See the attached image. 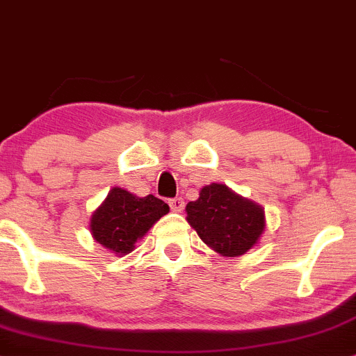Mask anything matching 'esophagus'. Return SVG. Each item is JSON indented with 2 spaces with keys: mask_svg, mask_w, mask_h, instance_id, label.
<instances>
[{
  "mask_svg": "<svg viewBox=\"0 0 356 356\" xmlns=\"http://www.w3.org/2000/svg\"><path fill=\"white\" fill-rule=\"evenodd\" d=\"M169 206L170 209L174 212H181L184 209V199L182 197H174L169 201Z\"/></svg>",
  "mask_w": 356,
  "mask_h": 356,
  "instance_id": "esophagus-1",
  "label": "esophagus"
}]
</instances>
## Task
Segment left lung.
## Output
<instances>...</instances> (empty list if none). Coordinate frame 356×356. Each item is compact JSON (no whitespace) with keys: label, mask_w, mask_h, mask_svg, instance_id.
Wrapping results in <instances>:
<instances>
[{"label":"left lung","mask_w":356,"mask_h":356,"mask_svg":"<svg viewBox=\"0 0 356 356\" xmlns=\"http://www.w3.org/2000/svg\"><path fill=\"white\" fill-rule=\"evenodd\" d=\"M186 211L199 238L224 256L244 254L264 231V211L222 184L204 187Z\"/></svg>","instance_id":"obj_1"}]
</instances>
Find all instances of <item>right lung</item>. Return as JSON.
<instances>
[{
	"instance_id": "1",
	"label": "right lung",
	"mask_w": 356,
	"mask_h": 356,
	"mask_svg": "<svg viewBox=\"0 0 356 356\" xmlns=\"http://www.w3.org/2000/svg\"><path fill=\"white\" fill-rule=\"evenodd\" d=\"M169 206L155 195L136 197L120 187L108 192L104 204L93 212L90 229L97 243L115 254H127L162 216Z\"/></svg>"
}]
</instances>
